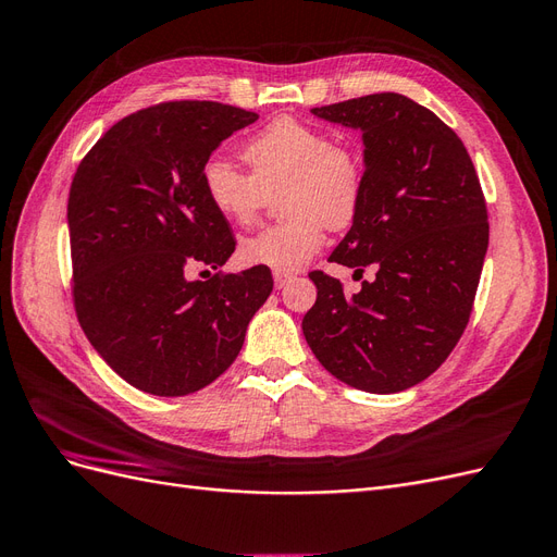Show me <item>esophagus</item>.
Returning a JSON list of instances; mask_svg holds the SVG:
<instances>
[{"label": "esophagus", "instance_id": "obj_1", "mask_svg": "<svg viewBox=\"0 0 557 557\" xmlns=\"http://www.w3.org/2000/svg\"><path fill=\"white\" fill-rule=\"evenodd\" d=\"M293 281V274H281V272H276L274 274V285L276 288L281 290V288H285V285H288Z\"/></svg>", "mask_w": 557, "mask_h": 557}]
</instances>
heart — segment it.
<instances>
[{
    "mask_svg": "<svg viewBox=\"0 0 557 557\" xmlns=\"http://www.w3.org/2000/svg\"><path fill=\"white\" fill-rule=\"evenodd\" d=\"M250 175L223 158L201 166V190L230 223L248 225L278 190L283 223L250 234L239 246L248 264L288 274L323 246V227L344 230L364 197V158L352 144L334 141L323 127L281 115L242 146Z\"/></svg>",
    "mask_w": 557,
    "mask_h": 557,
    "instance_id": "obj_1",
    "label": "heart"
}]
</instances>
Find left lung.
Listing matches in <instances>:
<instances>
[{"mask_svg":"<svg viewBox=\"0 0 557 557\" xmlns=\"http://www.w3.org/2000/svg\"><path fill=\"white\" fill-rule=\"evenodd\" d=\"M360 127L364 197L330 262L362 276L344 283L320 272L315 305L301 320L313 356L332 376L364 393L391 395L425 381L469 323L487 250V209L474 164L444 121L397 92L311 109Z\"/></svg>","mask_w":557,"mask_h":557,"instance_id":"left-lung-1","label":"left lung"}]
</instances>
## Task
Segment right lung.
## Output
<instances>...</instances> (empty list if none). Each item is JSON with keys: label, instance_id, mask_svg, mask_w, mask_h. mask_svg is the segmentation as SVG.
<instances>
[{"label": "right lung", "instance_id": "obj_1", "mask_svg": "<svg viewBox=\"0 0 557 557\" xmlns=\"http://www.w3.org/2000/svg\"><path fill=\"white\" fill-rule=\"evenodd\" d=\"M258 113L221 102H162L117 121L81 160L66 223L72 297L88 342L144 393L201 391L239 356L250 318L274 288L269 267L215 272L237 248L201 190L218 144Z\"/></svg>", "mask_w": 557, "mask_h": 557}]
</instances>
